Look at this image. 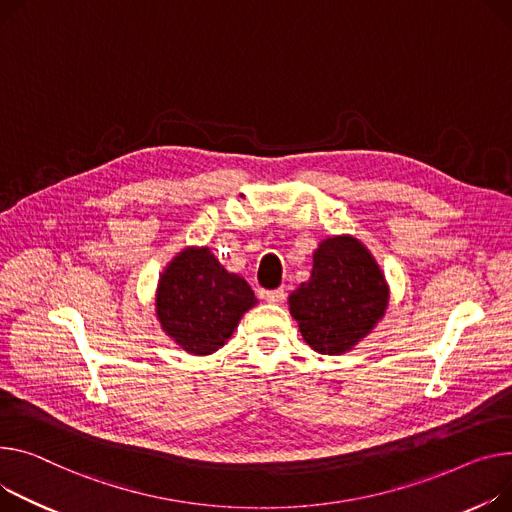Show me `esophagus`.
Here are the masks:
<instances>
[{"label": "esophagus", "instance_id": "obj_1", "mask_svg": "<svg viewBox=\"0 0 512 512\" xmlns=\"http://www.w3.org/2000/svg\"><path fill=\"white\" fill-rule=\"evenodd\" d=\"M263 296H265V300L271 302V304H280V302H284L286 292H284V288H278V290H267V292H263Z\"/></svg>", "mask_w": 512, "mask_h": 512}]
</instances>
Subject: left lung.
<instances>
[{"instance_id":"1","label":"left lung","mask_w":512,"mask_h":512,"mask_svg":"<svg viewBox=\"0 0 512 512\" xmlns=\"http://www.w3.org/2000/svg\"><path fill=\"white\" fill-rule=\"evenodd\" d=\"M304 342L321 354H344L377 325L389 288L381 267L352 236H333L313 255L309 282L288 298Z\"/></svg>"}]
</instances>
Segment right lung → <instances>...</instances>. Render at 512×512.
<instances>
[{
  "label": "right lung",
  "mask_w": 512,
  "mask_h": 512,
  "mask_svg": "<svg viewBox=\"0 0 512 512\" xmlns=\"http://www.w3.org/2000/svg\"><path fill=\"white\" fill-rule=\"evenodd\" d=\"M253 304V290L241 276L228 274L208 247H191L160 276L156 317L185 352L208 356L224 346Z\"/></svg>",
  "instance_id": "right-lung-1"
}]
</instances>
